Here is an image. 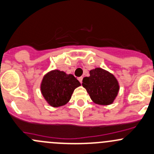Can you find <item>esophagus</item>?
I'll return each instance as SVG.
<instances>
[{"instance_id":"1","label":"esophagus","mask_w":154,"mask_h":154,"mask_svg":"<svg viewBox=\"0 0 154 154\" xmlns=\"http://www.w3.org/2000/svg\"><path fill=\"white\" fill-rule=\"evenodd\" d=\"M78 80H79V81H80V83H82V77H78Z\"/></svg>"}]
</instances>
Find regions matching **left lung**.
<instances>
[{
    "instance_id": "obj_1",
    "label": "left lung",
    "mask_w": 154,
    "mask_h": 154,
    "mask_svg": "<svg viewBox=\"0 0 154 154\" xmlns=\"http://www.w3.org/2000/svg\"><path fill=\"white\" fill-rule=\"evenodd\" d=\"M89 77H84L82 86L94 103L108 106L114 103L119 91V82L111 73L101 68L89 72Z\"/></svg>"
}]
</instances>
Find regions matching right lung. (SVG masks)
Instances as JSON below:
<instances>
[{
    "label": "right lung",
    "mask_w": 154,
    "mask_h": 154,
    "mask_svg": "<svg viewBox=\"0 0 154 154\" xmlns=\"http://www.w3.org/2000/svg\"><path fill=\"white\" fill-rule=\"evenodd\" d=\"M81 85L72 74L58 69L46 73L40 83V91L50 106L57 108L69 103L74 89Z\"/></svg>",
    "instance_id": "obj_1"
}]
</instances>
